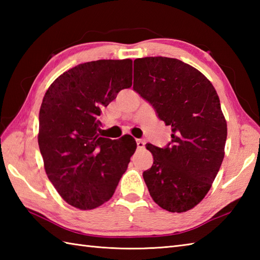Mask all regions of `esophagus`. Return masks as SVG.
I'll use <instances>...</instances> for the list:
<instances>
[{"mask_svg":"<svg viewBox=\"0 0 260 260\" xmlns=\"http://www.w3.org/2000/svg\"><path fill=\"white\" fill-rule=\"evenodd\" d=\"M136 144H137V147H139V148H144L145 141L142 140V139H137L136 140Z\"/></svg>","mask_w":260,"mask_h":260,"instance_id":"esophagus-1","label":"esophagus"}]
</instances>
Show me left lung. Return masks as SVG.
Listing matches in <instances>:
<instances>
[{"instance_id":"8db88e82","label":"left lung","mask_w":260,"mask_h":260,"mask_svg":"<svg viewBox=\"0 0 260 260\" xmlns=\"http://www.w3.org/2000/svg\"><path fill=\"white\" fill-rule=\"evenodd\" d=\"M133 88L172 127L164 148L146 145L154 158L143 172L147 189L161 208L187 211L206 197L224 156L227 121L218 93L200 71L167 57L135 59Z\"/></svg>"}]
</instances>
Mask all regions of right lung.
Listing matches in <instances>:
<instances>
[{"mask_svg":"<svg viewBox=\"0 0 260 260\" xmlns=\"http://www.w3.org/2000/svg\"><path fill=\"white\" fill-rule=\"evenodd\" d=\"M133 61L97 60L66 71L49 87L39 114L45 170L66 202L81 210L113 197L136 150L133 137H101L102 108L132 86Z\"/></svg>","mask_w":260,"mask_h":260,"instance_id":"obj_1","label":"right lung"}]
</instances>
